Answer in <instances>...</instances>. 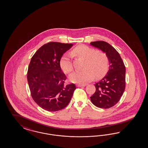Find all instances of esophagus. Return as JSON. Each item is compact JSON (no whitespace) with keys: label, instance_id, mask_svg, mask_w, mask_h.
<instances>
[{"label":"esophagus","instance_id":"1","mask_svg":"<svg viewBox=\"0 0 148 148\" xmlns=\"http://www.w3.org/2000/svg\"><path fill=\"white\" fill-rule=\"evenodd\" d=\"M87 86V84H77V87H82V86Z\"/></svg>","mask_w":148,"mask_h":148}]
</instances>
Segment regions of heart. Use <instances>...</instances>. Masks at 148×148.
<instances>
[{"label":"heart","instance_id":"heart-1","mask_svg":"<svg viewBox=\"0 0 148 148\" xmlns=\"http://www.w3.org/2000/svg\"><path fill=\"white\" fill-rule=\"evenodd\" d=\"M71 54L85 60L81 72H75L69 76V80L74 83L84 84L99 77L108 70V60L106 54L102 51H97L88 46L81 45L73 49ZM60 66L66 73H69L73 69L69 54H64L60 60Z\"/></svg>","mask_w":148,"mask_h":148}]
</instances>
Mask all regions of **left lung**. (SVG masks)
Wrapping results in <instances>:
<instances>
[{
    "label": "left lung",
    "instance_id": "8db88e82",
    "mask_svg": "<svg viewBox=\"0 0 148 148\" xmlns=\"http://www.w3.org/2000/svg\"><path fill=\"white\" fill-rule=\"evenodd\" d=\"M90 45L106 54L110 64L106 75L94 85L96 90L90 100L98 108H111L119 101L125 90V65L118 51L107 42L95 41Z\"/></svg>",
    "mask_w": 148,
    "mask_h": 148
}]
</instances>
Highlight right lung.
I'll return each instance as SVG.
<instances>
[{
    "instance_id": "right-lung-1",
    "label": "right lung",
    "mask_w": 148,
    "mask_h": 148,
    "mask_svg": "<svg viewBox=\"0 0 148 148\" xmlns=\"http://www.w3.org/2000/svg\"><path fill=\"white\" fill-rule=\"evenodd\" d=\"M73 45L49 42L42 46L32 57L27 80L35 102L45 110L54 112L66 108L76 87L64 85L66 76L60 66L63 55Z\"/></svg>"
}]
</instances>
